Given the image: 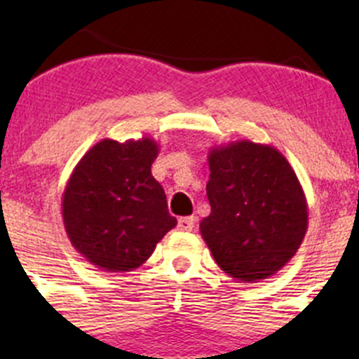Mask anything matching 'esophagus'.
<instances>
[{"instance_id": "1", "label": "esophagus", "mask_w": 359, "mask_h": 359, "mask_svg": "<svg viewBox=\"0 0 359 359\" xmlns=\"http://www.w3.org/2000/svg\"><path fill=\"white\" fill-rule=\"evenodd\" d=\"M194 217H180L179 219V224H177V227H179V231H182V233H187V231H193L194 227Z\"/></svg>"}]
</instances>
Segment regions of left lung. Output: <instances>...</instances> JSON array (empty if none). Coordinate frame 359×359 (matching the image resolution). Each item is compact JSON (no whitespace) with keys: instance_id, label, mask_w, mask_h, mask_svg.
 <instances>
[{"instance_id":"1","label":"left lung","mask_w":359,"mask_h":359,"mask_svg":"<svg viewBox=\"0 0 359 359\" xmlns=\"http://www.w3.org/2000/svg\"><path fill=\"white\" fill-rule=\"evenodd\" d=\"M212 212L200 233L217 266L240 283L267 280L297 253L307 200L295 170L273 146L234 140L208 151Z\"/></svg>"}]
</instances>
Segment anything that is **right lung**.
Returning a JSON list of instances; mask_svg holds the SVG:
<instances>
[{"label":"right lung","mask_w":359,"mask_h":359,"mask_svg":"<svg viewBox=\"0 0 359 359\" xmlns=\"http://www.w3.org/2000/svg\"><path fill=\"white\" fill-rule=\"evenodd\" d=\"M159 146L151 137L90 147L69 177L62 219L69 241L106 273L142 266L177 219L151 173Z\"/></svg>","instance_id":"add662e5"}]
</instances>
